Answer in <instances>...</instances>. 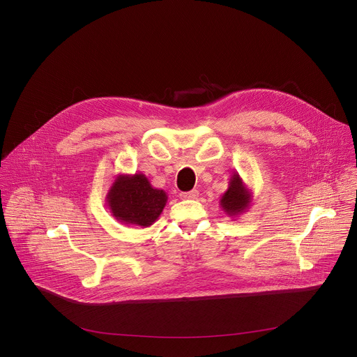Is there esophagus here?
Segmentation results:
<instances>
[{
    "instance_id": "1",
    "label": "esophagus",
    "mask_w": 357,
    "mask_h": 357,
    "mask_svg": "<svg viewBox=\"0 0 357 357\" xmlns=\"http://www.w3.org/2000/svg\"><path fill=\"white\" fill-rule=\"evenodd\" d=\"M179 196H181L182 199H197V196H199V190L192 189V190H189V192H182Z\"/></svg>"
}]
</instances>
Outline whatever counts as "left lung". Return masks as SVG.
<instances>
[{"label":"left lung","mask_w":357,"mask_h":357,"mask_svg":"<svg viewBox=\"0 0 357 357\" xmlns=\"http://www.w3.org/2000/svg\"><path fill=\"white\" fill-rule=\"evenodd\" d=\"M252 202V192L244 183L238 174H233L229 181L227 190L220 197L222 211L231 219L244 213Z\"/></svg>","instance_id":"left-lung-1"}]
</instances>
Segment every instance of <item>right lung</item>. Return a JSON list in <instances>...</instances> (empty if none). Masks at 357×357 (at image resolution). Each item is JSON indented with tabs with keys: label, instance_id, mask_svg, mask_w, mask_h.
<instances>
[{
	"label": "right lung",
	"instance_id": "add662e5",
	"mask_svg": "<svg viewBox=\"0 0 357 357\" xmlns=\"http://www.w3.org/2000/svg\"><path fill=\"white\" fill-rule=\"evenodd\" d=\"M167 200V192L152 186L141 172L117 175L106 197L112 216L124 225L139 227L154 225L161 216Z\"/></svg>",
	"mask_w": 357,
	"mask_h": 357
}]
</instances>
